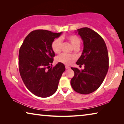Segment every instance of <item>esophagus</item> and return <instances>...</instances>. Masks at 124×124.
<instances>
[{"instance_id": "esophagus-1", "label": "esophagus", "mask_w": 124, "mask_h": 124, "mask_svg": "<svg viewBox=\"0 0 124 124\" xmlns=\"http://www.w3.org/2000/svg\"><path fill=\"white\" fill-rule=\"evenodd\" d=\"M65 67H66V70H69V69H70V67H69L68 66H67V65H66V66H65Z\"/></svg>"}]
</instances>
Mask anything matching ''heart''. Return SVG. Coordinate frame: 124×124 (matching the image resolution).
Wrapping results in <instances>:
<instances>
[{"instance_id":"b5f03b06","label":"heart","mask_w":124,"mask_h":124,"mask_svg":"<svg viewBox=\"0 0 124 124\" xmlns=\"http://www.w3.org/2000/svg\"><path fill=\"white\" fill-rule=\"evenodd\" d=\"M67 39L70 42L73 47L76 48L80 46L81 41L79 38L75 35H71L67 37ZM62 41L61 38H57L54 40L51 44V48L53 51L56 54H58L61 51V49ZM76 59V57L72 54H62L58 56L57 58L58 62L66 64H70Z\"/></svg>"}]
</instances>
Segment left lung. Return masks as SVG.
<instances>
[{"label": "left lung", "instance_id": "obj_1", "mask_svg": "<svg viewBox=\"0 0 124 124\" xmlns=\"http://www.w3.org/2000/svg\"><path fill=\"white\" fill-rule=\"evenodd\" d=\"M83 41L82 54L76 63L84 64V69L80 70L71 67L74 76L70 84L75 91L80 94L91 93L98 89L107 74L109 57L106 43L100 35L87 27L77 29Z\"/></svg>", "mask_w": 124, "mask_h": 124}]
</instances>
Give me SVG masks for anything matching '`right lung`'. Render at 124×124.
Returning a JSON list of instances; mask_svg holds the SVG:
<instances>
[{
	"instance_id": "right-lung-1",
	"label": "right lung",
	"mask_w": 124,
	"mask_h": 124,
	"mask_svg": "<svg viewBox=\"0 0 124 124\" xmlns=\"http://www.w3.org/2000/svg\"><path fill=\"white\" fill-rule=\"evenodd\" d=\"M62 33L43 29L33 31L26 37L20 49L21 77L27 89L38 97H47L55 93L66 70L61 62L50 67L55 56L51 44Z\"/></svg>"
}]
</instances>
